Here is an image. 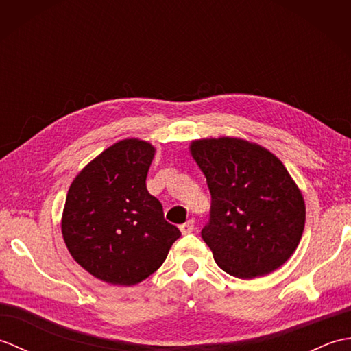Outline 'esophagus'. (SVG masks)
<instances>
[{
    "mask_svg": "<svg viewBox=\"0 0 351 351\" xmlns=\"http://www.w3.org/2000/svg\"><path fill=\"white\" fill-rule=\"evenodd\" d=\"M180 229H181L182 234H190V232H193V229H195V220H189V221L182 223V225L180 226Z\"/></svg>",
    "mask_w": 351,
    "mask_h": 351,
    "instance_id": "esophagus-1",
    "label": "esophagus"
}]
</instances>
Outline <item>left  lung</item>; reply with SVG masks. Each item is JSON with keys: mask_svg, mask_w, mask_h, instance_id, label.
Listing matches in <instances>:
<instances>
[{"mask_svg": "<svg viewBox=\"0 0 351 351\" xmlns=\"http://www.w3.org/2000/svg\"><path fill=\"white\" fill-rule=\"evenodd\" d=\"M211 195L202 238L221 270L265 276L293 255L304 228V200L279 158L241 138L193 141Z\"/></svg>", "mask_w": 351, "mask_h": 351, "instance_id": "8db88e82", "label": "left lung"}]
</instances>
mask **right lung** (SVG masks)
<instances>
[{"instance_id":"obj_1","label":"right lung","mask_w":351,"mask_h":351,"mask_svg":"<svg viewBox=\"0 0 351 351\" xmlns=\"http://www.w3.org/2000/svg\"><path fill=\"white\" fill-rule=\"evenodd\" d=\"M154 155L146 141H119L88 162L68 191L64 243L81 267L107 283L130 287L145 280L181 237L146 189Z\"/></svg>"}]
</instances>
